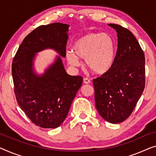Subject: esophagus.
I'll list each match as a JSON object with an SVG mask.
<instances>
[{"instance_id": "esophagus-1", "label": "esophagus", "mask_w": 156, "mask_h": 156, "mask_svg": "<svg viewBox=\"0 0 156 156\" xmlns=\"http://www.w3.org/2000/svg\"><path fill=\"white\" fill-rule=\"evenodd\" d=\"M83 83H84V84H90V79H88L87 78H85L83 79Z\"/></svg>"}]
</instances>
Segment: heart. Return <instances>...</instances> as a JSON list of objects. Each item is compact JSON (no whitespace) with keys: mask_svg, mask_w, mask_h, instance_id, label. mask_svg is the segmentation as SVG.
Instances as JSON below:
<instances>
[{"mask_svg":"<svg viewBox=\"0 0 156 156\" xmlns=\"http://www.w3.org/2000/svg\"><path fill=\"white\" fill-rule=\"evenodd\" d=\"M115 50V42L110 34L92 32L78 39L73 45V52H66V58L73 66H79V59L85 60L87 69L102 75L112 67Z\"/></svg>","mask_w":156,"mask_h":156,"instance_id":"heart-1","label":"heart"}]
</instances>
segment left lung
Masks as SVG:
<instances>
[{"label":"left lung","instance_id":"obj_1","mask_svg":"<svg viewBox=\"0 0 156 156\" xmlns=\"http://www.w3.org/2000/svg\"><path fill=\"white\" fill-rule=\"evenodd\" d=\"M117 32L118 48L113 66L93 80L95 106L102 118L116 124L131 115L145 87V57L133 34L108 24Z\"/></svg>","mask_w":156,"mask_h":156}]
</instances>
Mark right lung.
Segmentation results:
<instances>
[{
    "label": "right lung",
    "mask_w": 156,
    "mask_h": 156,
    "mask_svg": "<svg viewBox=\"0 0 156 156\" xmlns=\"http://www.w3.org/2000/svg\"><path fill=\"white\" fill-rule=\"evenodd\" d=\"M69 27L62 23L37 27L25 37L12 64L18 105L32 122L42 128L61 125L82 85L83 78L69 75L60 56L42 75L33 71L35 53L51 48L66 57Z\"/></svg>",
    "instance_id": "right-lung-1"
}]
</instances>
